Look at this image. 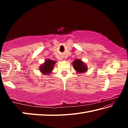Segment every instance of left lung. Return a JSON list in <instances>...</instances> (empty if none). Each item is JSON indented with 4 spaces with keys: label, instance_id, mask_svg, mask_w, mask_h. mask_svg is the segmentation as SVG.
Segmentation results:
<instances>
[{
    "label": "left lung",
    "instance_id": "obj_1",
    "mask_svg": "<svg viewBox=\"0 0 128 128\" xmlns=\"http://www.w3.org/2000/svg\"><path fill=\"white\" fill-rule=\"evenodd\" d=\"M73 66L75 70L80 73H84L88 70L87 66H85L83 62L80 59L75 60L74 62H73Z\"/></svg>",
    "mask_w": 128,
    "mask_h": 128
}]
</instances>
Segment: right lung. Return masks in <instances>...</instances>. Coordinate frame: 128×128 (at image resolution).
I'll return each mask as SVG.
<instances>
[{
  "label": "right lung",
  "mask_w": 128,
  "mask_h": 128,
  "mask_svg": "<svg viewBox=\"0 0 128 128\" xmlns=\"http://www.w3.org/2000/svg\"><path fill=\"white\" fill-rule=\"evenodd\" d=\"M55 62L52 60H46L44 63L40 66V70L41 73L43 74H50L51 71L53 70L54 64H55ZM48 75V74H47Z\"/></svg>",
  "instance_id": "add662e5"
}]
</instances>
